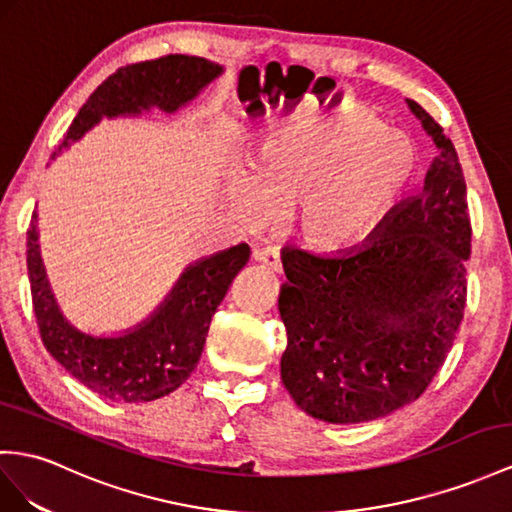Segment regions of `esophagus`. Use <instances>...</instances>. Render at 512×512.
Here are the masks:
<instances>
[{"label": "esophagus", "instance_id": "obj_1", "mask_svg": "<svg viewBox=\"0 0 512 512\" xmlns=\"http://www.w3.org/2000/svg\"><path fill=\"white\" fill-rule=\"evenodd\" d=\"M253 259L259 261L261 266L272 270V272H281L283 266H281V257L277 251H272V248H257V251L253 253Z\"/></svg>", "mask_w": 512, "mask_h": 512}]
</instances>
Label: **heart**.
I'll list each match as a JSON object with an SVG mask.
<instances>
[{"label": "heart", "instance_id": "1", "mask_svg": "<svg viewBox=\"0 0 512 512\" xmlns=\"http://www.w3.org/2000/svg\"><path fill=\"white\" fill-rule=\"evenodd\" d=\"M419 164L417 144L368 106H346L272 129L229 181L246 225L292 212L296 238L316 253H344L381 229Z\"/></svg>", "mask_w": 512, "mask_h": 512}]
</instances>
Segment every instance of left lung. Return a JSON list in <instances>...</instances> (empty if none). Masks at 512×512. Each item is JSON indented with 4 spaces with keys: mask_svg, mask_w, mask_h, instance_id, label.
I'll use <instances>...</instances> for the list:
<instances>
[{
    "mask_svg": "<svg viewBox=\"0 0 512 512\" xmlns=\"http://www.w3.org/2000/svg\"><path fill=\"white\" fill-rule=\"evenodd\" d=\"M439 155L424 188L361 248L283 253L281 381L316 419L359 424L417 400L467 307L471 222L461 162L443 127L406 99Z\"/></svg>",
    "mask_w": 512,
    "mask_h": 512,
    "instance_id": "obj_1",
    "label": "left lung"
}]
</instances>
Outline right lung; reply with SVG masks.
<instances>
[{"mask_svg": "<svg viewBox=\"0 0 512 512\" xmlns=\"http://www.w3.org/2000/svg\"><path fill=\"white\" fill-rule=\"evenodd\" d=\"M220 71L205 58L181 54L127 64L88 97L58 151L82 138L101 116L138 114L151 106L175 112ZM36 220L34 212L28 229V277L38 331L51 357L88 389L114 402H151L186 383L201 359L212 316L251 257L248 244L196 261L181 274L166 303L138 329L121 337H93L64 320L56 305L38 251Z\"/></svg>", "mask_w": 512, "mask_h": 512, "instance_id": "add662e5", "label": "right lung"}]
</instances>
